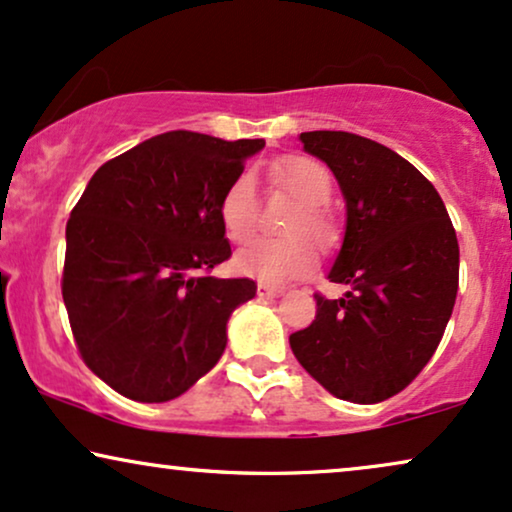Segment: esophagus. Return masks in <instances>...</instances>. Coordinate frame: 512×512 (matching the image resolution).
Instances as JSON below:
<instances>
[{
  "mask_svg": "<svg viewBox=\"0 0 512 512\" xmlns=\"http://www.w3.org/2000/svg\"><path fill=\"white\" fill-rule=\"evenodd\" d=\"M257 295L264 297V300H271V297L283 295L281 286H271V283H257Z\"/></svg>",
  "mask_w": 512,
  "mask_h": 512,
  "instance_id": "obj_1",
  "label": "esophagus"
}]
</instances>
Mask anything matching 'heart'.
Returning <instances> with one entry per match:
<instances>
[{
    "instance_id": "obj_1",
    "label": "heart",
    "mask_w": 512,
    "mask_h": 512,
    "mask_svg": "<svg viewBox=\"0 0 512 512\" xmlns=\"http://www.w3.org/2000/svg\"><path fill=\"white\" fill-rule=\"evenodd\" d=\"M269 177L274 186L288 191L302 203L300 212L288 226V234H293V238L252 241L236 252L234 267L238 274L260 278L267 283L297 281L316 269V252L302 234H309L319 245L333 241V222L323 210L333 193L331 174L316 160L286 158L271 165ZM257 212L260 208H257L255 179L248 172H241L226 186L224 196L219 200V219H222L226 236L236 243L248 241L257 229Z\"/></svg>"
}]
</instances>
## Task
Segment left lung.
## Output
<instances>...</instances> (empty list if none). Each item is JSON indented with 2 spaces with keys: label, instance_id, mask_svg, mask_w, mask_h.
Returning a JSON list of instances; mask_svg holds the SVG:
<instances>
[{
  "label": "left lung",
  "instance_id": "8db88e82",
  "mask_svg": "<svg viewBox=\"0 0 512 512\" xmlns=\"http://www.w3.org/2000/svg\"><path fill=\"white\" fill-rule=\"evenodd\" d=\"M345 198L347 222L316 319L290 349L316 383L352 404H378L423 371L458 293V238L435 186L392 148L349 132H302Z\"/></svg>",
  "mask_w": 512,
  "mask_h": 512
}]
</instances>
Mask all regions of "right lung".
Returning a JSON list of instances; mask_svg holds the SVG:
<instances>
[{"instance_id":"add662e5","label":"right lung","mask_w":512,"mask_h":512,"mask_svg":"<svg viewBox=\"0 0 512 512\" xmlns=\"http://www.w3.org/2000/svg\"><path fill=\"white\" fill-rule=\"evenodd\" d=\"M264 139L167 132L108 160L66 226L63 302L84 364L122 397L160 404L212 371L250 278L208 276L229 260L226 186Z\"/></svg>"}]
</instances>
